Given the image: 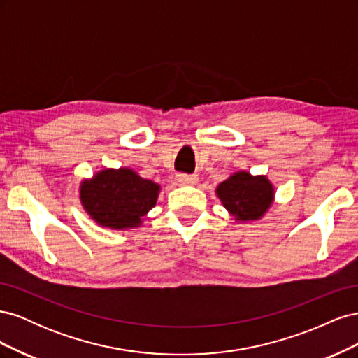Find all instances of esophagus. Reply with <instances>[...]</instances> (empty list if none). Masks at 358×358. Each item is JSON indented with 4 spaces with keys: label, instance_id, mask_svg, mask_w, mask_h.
<instances>
[{
    "label": "esophagus",
    "instance_id": "1",
    "mask_svg": "<svg viewBox=\"0 0 358 358\" xmlns=\"http://www.w3.org/2000/svg\"><path fill=\"white\" fill-rule=\"evenodd\" d=\"M176 180L180 185H196L199 182V178L196 175H178Z\"/></svg>",
    "mask_w": 358,
    "mask_h": 358
}]
</instances>
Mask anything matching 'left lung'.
<instances>
[{"label": "left lung", "instance_id": "left-lung-1", "mask_svg": "<svg viewBox=\"0 0 358 358\" xmlns=\"http://www.w3.org/2000/svg\"><path fill=\"white\" fill-rule=\"evenodd\" d=\"M215 194L237 224L259 221L275 201V187L267 176H254L246 170L234 171Z\"/></svg>", "mask_w": 358, "mask_h": 358}]
</instances>
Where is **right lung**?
I'll list each match as a JSON object with an SVG mask.
<instances>
[{
	"label": "right lung",
	"instance_id": "right-lung-1",
	"mask_svg": "<svg viewBox=\"0 0 358 358\" xmlns=\"http://www.w3.org/2000/svg\"><path fill=\"white\" fill-rule=\"evenodd\" d=\"M161 187L129 167H104L79 187V200L90 218L103 229L131 230L143 225L155 208Z\"/></svg>",
	"mask_w": 358,
	"mask_h": 358
}]
</instances>
